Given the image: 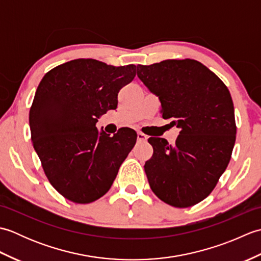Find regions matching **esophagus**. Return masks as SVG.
I'll use <instances>...</instances> for the list:
<instances>
[{"mask_svg":"<svg viewBox=\"0 0 261 261\" xmlns=\"http://www.w3.org/2000/svg\"><path fill=\"white\" fill-rule=\"evenodd\" d=\"M147 139H148V137L146 135H143L142 132H138L137 134V140L139 142H145V141H147Z\"/></svg>","mask_w":261,"mask_h":261,"instance_id":"esophagus-1","label":"esophagus"}]
</instances>
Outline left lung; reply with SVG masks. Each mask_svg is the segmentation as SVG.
Returning a JSON list of instances; mask_svg holds the SVG:
<instances>
[{"label": "left lung", "mask_w": 261, "mask_h": 261, "mask_svg": "<svg viewBox=\"0 0 261 261\" xmlns=\"http://www.w3.org/2000/svg\"><path fill=\"white\" fill-rule=\"evenodd\" d=\"M137 74L158 96L164 119L179 131L174 146L149 138L145 171L152 192L175 207L199 203L228 167L236 142L233 102L224 83L194 59L138 65Z\"/></svg>", "instance_id": "1"}]
</instances>
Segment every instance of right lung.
I'll list each match as a JSON object with an SVG mask.
<instances>
[{"label": "right lung", "instance_id": "obj_1", "mask_svg": "<svg viewBox=\"0 0 261 261\" xmlns=\"http://www.w3.org/2000/svg\"><path fill=\"white\" fill-rule=\"evenodd\" d=\"M135 76V65L75 59L48 71L39 84L29 113L31 140L48 180L69 201L87 204L102 197L135 147V130L110 137L96 127Z\"/></svg>", "mask_w": 261, "mask_h": 261}]
</instances>
